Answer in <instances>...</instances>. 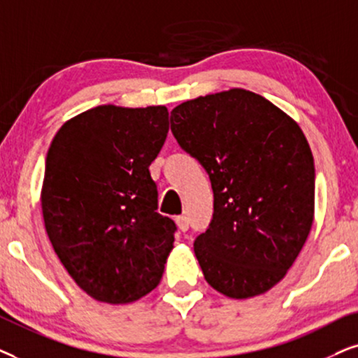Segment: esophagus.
I'll list each match as a JSON object with an SVG mask.
<instances>
[{"mask_svg": "<svg viewBox=\"0 0 358 358\" xmlns=\"http://www.w3.org/2000/svg\"><path fill=\"white\" fill-rule=\"evenodd\" d=\"M176 226H178V229L182 232H187L188 227H189V221L187 216H178L176 217Z\"/></svg>", "mask_w": 358, "mask_h": 358, "instance_id": "1", "label": "esophagus"}]
</instances>
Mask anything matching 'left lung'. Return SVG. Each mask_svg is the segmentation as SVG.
Wrapping results in <instances>:
<instances>
[{"label": "left lung", "instance_id": "1", "mask_svg": "<svg viewBox=\"0 0 358 358\" xmlns=\"http://www.w3.org/2000/svg\"><path fill=\"white\" fill-rule=\"evenodd\" d=\"M171 134L211 180L214 213L194 241L204 278L229 298L287 275L314 217V159L303 131L260 94L234 88L182 103Z\"/></svg>", "mask_w": 358, "mask_h": 358}]
</instances>
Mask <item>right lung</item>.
<instances>
[{
	"mask_svg": "<svg viewBox=\"0 0 358 358\" xmlns=\"http://www.w3.org/2000/svg\"><path fill=\"white\" fill-rule=\"evenodd\" d=\"M166 132L165 106L104 104L66 121L47 152V236L75 283L98 301H136L164 275L176 224L157 213L149 165Z\"/></svg>",
	"mask_w": 358,
	"mask_h": 358,
	"instance_id": "right-lung-1",
	"label": "right lung"
}]
</instances>
